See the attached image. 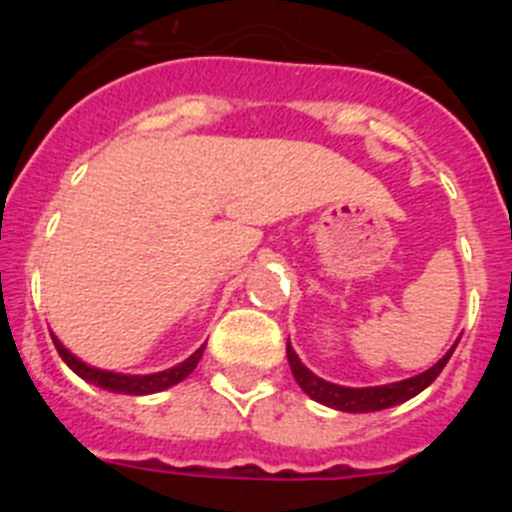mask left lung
Returning <instances> with one entry per match:
<instances>
[{
	"mask_svg": "<svg viewBox=\"0 0 512 512\" xmlns=\"http://www.w3.org/2000/svg\"><path fill=\"white\" fill-rule=\"evenodd\" d=\"M454 348H449V354L443 356L438 364H433L431 369H425L423 374L410 379H402V382H392V384H382V387H341V384L325 382V379L315 377V374L297 359L295 348L289 346L287 341V359L289 366H292V374H295L297 384H300L302 390L312 397L315 402H323L328 408L343 410V413H374V410H384V408H395L400 402L410 400L418 392H423L438 374L443 372V366L449 364L451 354H454Z\"/></svg>",
	"mask_w": 512,
	"mask_h": 512,
	"instance_id": "1",
	"label": "left lung"
}]
</instances>
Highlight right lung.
I'll return each mask as SVG.
<instances>
[{"label": "right lung", "mask_w": 512, "mask_h": 512, "mask_svg": "<svg viewBox=\"0 0 512 512\" xmlns=\"http://www.w3.org/2000/svg\"><path fill=\"white\" fill-rule=\"evenodd\" d=\"M53 338V346L56 351L61 354V359L79 374L81 379H87V382L97 384L102 390L107 392H120V395H153V392H161V390H169L174 384H179L182 379H187L189 374L194 372V366L200 364L202 359V351L205 346H200L194 351L189 359H184L182 364L171 366V369H164V372H156V374H115V372H104V369H97V366H89L84 364L81 359H76L71 354L69 348L63 346L56 336L51 333Z\"/></svg>", "instance_id": "right-lung-1"}]
</instances>
